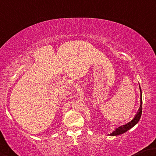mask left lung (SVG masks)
I'll return each mask as SVG.
<instances>
[{
  "mask_svg": "<svg viewBox=\"0 0 156 156\" xmlns=\"http://www.w3.org/2000/svg\"><path fill=\"white\" fill-rule=\"evenodd\" d=\"M139 88H140V108H139L138 113L136 114V115L135 116L134 118L132 120V121H129V122H127V123H126V124L121 125V126H119V127H117L116 129H114V131H113L112 132L110 133V134H108V136H119V135L122 134V133H124L126 132H127L128 130L132 129L133 127H134L135 125L138 123V121H140V117L142 115V110H143V108H142L143 100H142V91H141V88H140V85H139Z\"/></svg>",
  "mask_w": 156,
  "mask_h": 156,
  "instance_id": "8db88e82",
  "label": "left lung"
}]
</instances>
